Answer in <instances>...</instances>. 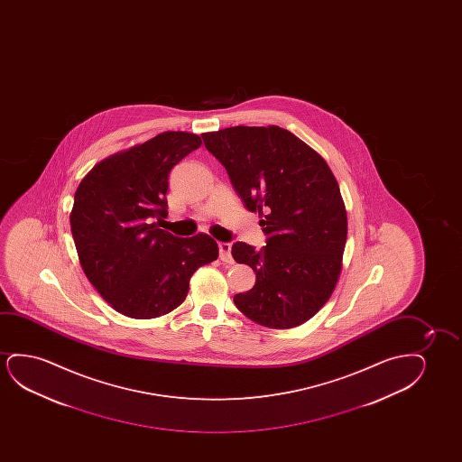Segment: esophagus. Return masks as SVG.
Instances as JSON below:
<instances>
[{"label":"esophagus","mask_w":462,"mask_h":462,"mask_svg":"<svg viewBox=\"0 0 462 462\" xmlns=\"http://www.w3.org/2000/svg\"><path fill=\"white\" fill-rule=\"evenodd\" d=\"M232 246L230 243H219V259L226 263H234V257H232Z\"/></svg>","instance_id":"1"}]
</instances>
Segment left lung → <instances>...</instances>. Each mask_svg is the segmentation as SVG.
Wrapping results in <instances>:
<instances>
[{
    "mask_svg": "<svg viewBox=\"0 0 462 462\" xmlns=\"http://www.w3.org/2000/svg\"><path fill=\"white\" fill-rule=\"evenodd\" d=\"M266 235L260 251L236 241L232 255L255 273L234 303L253 322L293 328L316 316L335 291L347 240V213L325 159L279 126L202 134Z\"/></svg>",
    "mask_w": 462,
    "mask_h": 462,
    "instance_id": "1",
    "label": "left lung"
}]
</instances>
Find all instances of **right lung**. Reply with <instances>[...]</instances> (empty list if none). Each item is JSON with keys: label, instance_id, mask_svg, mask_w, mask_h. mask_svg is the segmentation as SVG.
<instances>
[{"label": "right lung", "instance_id": "obj_1", "mask_svg": "<svg viewBox=\"0 0 462 462\" xmlns=\"http://www.w3.org/2000/svg\"><path fill=\"white\" fill-rule=\"evenodd\" d=\"M202 145L196 134H159L96 164L74 196L70 232L89 282L123 316L154 319L183 303L197 268L217 259L208 235L180 238L167 217L169 175Z\"/></svg>", "mask_w": 462, "mask_h": 462}]
</instances>
